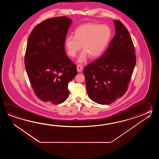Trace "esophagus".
I'll list each match as a JSON object with an SVG mask.
<instances>
[{"mask_svg": "<svg viewBox=\"0 0 159 159\" xmlns=\"http://www.w3.org/2000/svg\"><path fill=\"white\" fill-rule=\"evenodd\" d=\"M77 69L78 72H81L83 70V66L81 65H78L77 66Z\"/></svg>", "mask_w": 159, "mask_h": 159, "instance_id": "obj_1", "label": "esophagus"}]
</instances>
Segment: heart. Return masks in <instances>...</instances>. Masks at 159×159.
Returning a JSON list of instances; mask_svg holds the SVG:
<instances>
[{
  "instance_id": "b5f03b06",
  "label": "heart",
  "mask_w": 159,
  "mask_h": 159,
  "mask_svg": "<svg viewBox=\"0 0 159 159\" xmlns=\"http://www.w3.org/2000/svg\"><path fill=\"white\" fill-rule=\"evenodd\" d=\"M111 36L110 28L105 25L88 23L77 27L75 36H69L65 40V46L69 56L75 57L81 50L84 52L78 61L84 62L88 56L91 58H97L104 52Z\"/></svg>"
}]
</instances>
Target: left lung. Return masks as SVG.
Returning <instances> with one entry per match:
<instances>
[{
  "instance_id": "left-lung-1",
  "label": "left lung",
  "mask_w": 159,
  "mask_h": 159,
  "mask_svg": "<svg viewBox=\"0 0 159 159\" xmlns=\"http://www.w3.org/2000/svg\"><path fill=\"white\" fill-rule=\"evenodd\" d=\"M114 24L115 36L104 54L84 70L89 97L101 105L110 104L125 94L136 61L127 29L118 20Z\"/></svg>"
}]
</instances>
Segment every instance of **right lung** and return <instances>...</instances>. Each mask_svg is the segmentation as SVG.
Instances as JSON below:
<instances>
[{
  "instance_id": "add662e5",
  "label": "right lung",
  "mask_w": 159,
  "mask_h": 159,
  "mask_svg": "<svg viewBox=\"0 0 159 159\" xmlns=\"http://www.w3.org/2000/svg\"><path fill=\"white\" fill-rule=\"evenodd\" d=\"M70 19H48L30 33L24 57L27 75L34 93L42 101L60 104L68 98V84L77 75V65L65 51Z\"/></svg>"
}]
</instances>
